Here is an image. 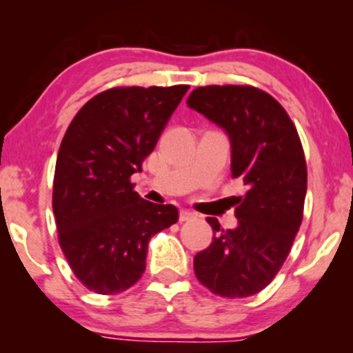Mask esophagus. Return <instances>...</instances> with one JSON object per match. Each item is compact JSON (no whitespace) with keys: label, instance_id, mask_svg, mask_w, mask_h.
<instances>
[{"label":"esophagus","instance_id":"esophagus-1","mask_svg":"<svg viewBox=\"0 0 353 353\" xmlns=\"http://www.w3.org/2000/svg\"><path fill=\"white\" fill-rule=\"evenodd\" d=\"M196 217V214L194 212H190V210H181L179 212V221L181 222H185V221H190V219H194Z\"/></svg>","mask_w":353,"mask_h":353}]
</instances>
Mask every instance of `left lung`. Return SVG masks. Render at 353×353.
<instances>
[{
    "mask_svg": "<svg viewBox=\"0 0 353 353\" xmlns=\"http://www.w3.org/2000/svg\"><path fill=\"white\" fill-rule=\"evenodd\" d=\"M188 106L228 134L230 172L247 185L236 229L208 217L214 239L194 257V272L212 294L249 297L272 282L301 228L307 194L301 139L285 109L257 88H197Z\"/></svg>",
    "mask_w": 353,
    "mask_h": 353,
    "instance_id": "8db88e82",
    "label": "left lung"
}]
</instances>
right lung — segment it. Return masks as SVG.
<instances>
[{"label":"right lung","instance_id":"add662e5","mask_svg":"<svg viewBox=\"0 0 353 353\" xmlns=\"http://www.w3.org/2000/svg\"><path fill=\"white\" fill-rule=\"evenodd\" d=\"M188 89H109L81 108L63 137L52 185L59 245L96 294L134 285L151 237L179 219L176 205L143 199L129 177L143 171Z\"/></svg>","mask_w":353,"mask_h":353}]
</instances>
